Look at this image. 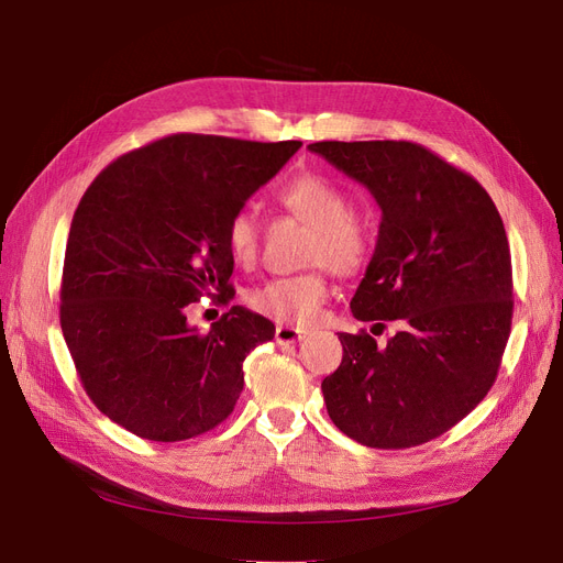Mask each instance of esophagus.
<instances>
[{
	"instance_id": "34e87169",
	"label": "esophagus",
	"mask_w": 563,
	"mask_h": 563,
	"mask_svg": "<svg viewBox=\"0 0 563 563\" xmlns=\"http://www.w3.org/2000/svg\"><path fill=\"white\" fill-rule=\"evenodd\" d=\"M305 338L302 329L296 327H288V323H279L277 331H275V340L279 345H288V343H298V340Z\"/></svg>"
}]
</instances>
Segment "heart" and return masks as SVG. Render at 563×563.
Here are the masks:
<instances>
[{
  "label": "heart",
  "instance_id": "obj_1",
  "mask_svg": "<svg viewBox=\"0 0 563 563\" xmlns=\"http://www.w3.org/2000/svg\"><path fill=\"white\" fill-rule=\"evenodd\" d=\"M282 207L312 228L305 261L327 265L335 275H354L371 255V232L362 218L352 213V199L335 183L317 174L288 180L279 195ZM258 216L240 209L228 223L225 242L232 258L242 265L253 263L258 253ZM329 298V282L321 269L291 277L267 279L249 291V305L282 323H308Z\"/></svg>",
  "mask_w": 563,
  "mask_h": 563
}]
</instances>
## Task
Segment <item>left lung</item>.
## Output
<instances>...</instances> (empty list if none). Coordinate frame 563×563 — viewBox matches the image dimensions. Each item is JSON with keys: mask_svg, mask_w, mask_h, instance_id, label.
<instances>
[{"mask_svg": "<svg viewBox=\"0 0 563 563\" xmlns=\"http://www.w3.org/2000/svg\"><path fill=\"white\" fill-rule=\"evenodd\" d=\"M310 152L362 183L380 207L360 321H399L380 347L338 333L343 362L321 391L335 428L371 449H408L451 430L496 383L512 327V261L484 187L408 141H321Z\"/></svg>", "mask_w": 563, "mask_h": 563, "instance_id": "1", "label": "left lung"}]
</instances>
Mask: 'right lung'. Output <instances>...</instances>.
<instances>
[{"label": "right lung", "mask_w": 563, "mask_h": 563, "mask_svg": "<svg viewBox=\"0 0 563 563\" xmlns=\"http://www.w3.org/2000/svg\"><path fill=\"white\" fill-rule=\"evenodd\" d=\"M300 141L176 133L112 162L89 185L67 236L60 329L91 401L150 441L223 422L244 389L246 354L275 323L234 305L207 333L185 310L230 291V218Z\"/></svg>", "instance_id": "obj_1"}]
</instances>
